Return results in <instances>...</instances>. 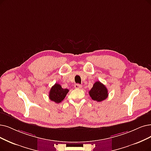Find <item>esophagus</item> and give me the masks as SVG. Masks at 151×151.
Returning <instances> with one entry per match:
<instances>
[{"mask_svg": "<svg viewBox=\"0 0 151 151\" xmlns=\"http://www.w3.org/2000/svg\"><path fill=\"white\" fill-rule=\"evenodd\" d=\"M74 87L76 88H77V89H81V88H82V86L81 85H80V84H79V83H76V84H75V86H74Z\"/></svg>", "mask_w": 151, "mask_h": 151, "instance_id": "esophagus-1", "label": "esophagus"}]
</instances>
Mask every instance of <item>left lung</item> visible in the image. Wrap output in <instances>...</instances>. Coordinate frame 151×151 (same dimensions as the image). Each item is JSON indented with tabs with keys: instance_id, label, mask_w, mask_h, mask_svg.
<instances>
[{
	"instance_id": "8db88e82",
	"label": "left lung",
	"mask_w": 151,
	"mask_h": 151,
	"mask_svg": "<svg viewBox=\"0 0 151 151\" xmlns=\"http://www.w3.org/2000/svg\"><path fill=\"white\" fill-rule=\"evenodd\" d=\"M88 93L92 100L99 102L105 100L108 96L106 87L100 81L96 82L93 84Z\"/></svg>"
}]
</instances>
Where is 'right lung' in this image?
Here are the masks:
<instances>
[{"mask_svg": "<svg viewBox=\"0 0 151 151\" xmlns=\"http://www.w3.org/2000/svg\"><path fill=\"white\" fill-rule=\"evenodd\" d=\"M68 92V88H63L60 84L55 83L49 92V98L51 101L59 104L64 99Z\"/></svg>", "mask_w": 151, "mask_h": 151, "instance_id": "1", "label": "right lung"}]
</instances>
